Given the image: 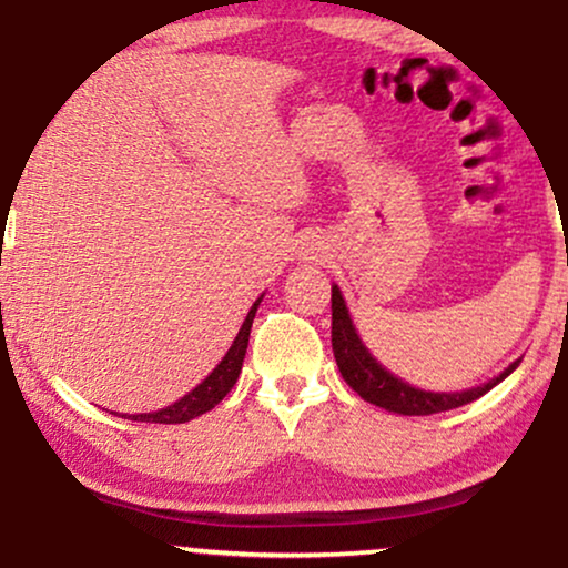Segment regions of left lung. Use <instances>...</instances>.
<instances>
[{
    "label": "left lung",
    "mask_w": 568,
    "mask_h": 568,
    "mask_svg": "<svg viewBox=\"0 0 568 568\" xmlns=\"http://www.w3.org/2000/svg\"><path fill=\"white\" fill-rule=\"evenodd\" d=\"M331 344H334L336 366L342 371L344 382H347L363 400L374 403V406L379 408L395 410V414L403 416H429L440 414V410L467 406V403L486 395L491 387H497V384L505 379V376H510L520 363L515 361L513 366H507L499 376H494L491 382L473 389H462V393H427V389L410 387L408 382L397 379V376L389 374L387 368H382L379 363H376V357L366 349V344L361 342L355 325L349 321V310L336 285L331 288Z\"/></svg>",
    "instance_id": "1"
}]
</instances>
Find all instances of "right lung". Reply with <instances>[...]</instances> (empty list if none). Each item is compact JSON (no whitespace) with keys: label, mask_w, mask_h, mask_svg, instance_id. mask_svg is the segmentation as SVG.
<instances>
[{"label":"right lung","mask_w":568,"mask_h":568,"mask_svg":"<svg viewBox=\"0 0 568 568\" xmlns=\"http://www.w3.org/2000/svg\"><path fill=\"white\" fill-rule=\"evenodd\" d=\"M258 304H262V298H258V302L251 306V312H247V317L243 323V328H240V334L234 336L232 347L224 355V361H221L219 366L213 368L211 374H207L205 379H202L197 387L192 389V393L181 397V400H175L173 406L152 410V414H130V416L125 414L128 419L154 422V425H184V422L194 419V416H200V414H205V410L216 408L219 403L226 397V393H230V389L234 387L240 371H243L247 338H251V325H253V317H256Z\"/></svg>","instance_id":"right-lung-1"}]
</instances>
